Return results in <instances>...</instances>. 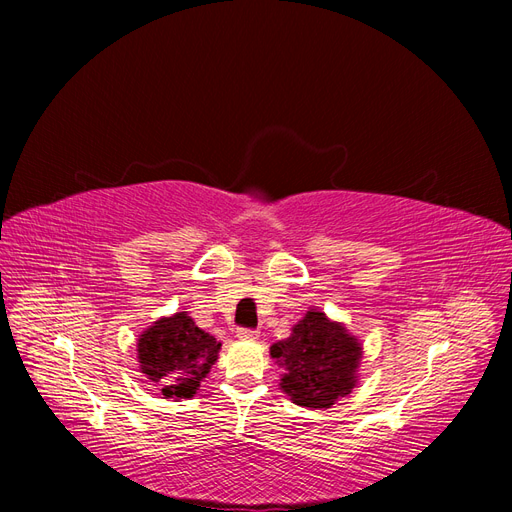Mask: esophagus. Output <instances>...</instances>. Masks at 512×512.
<instances>
[{
    "instance_id": "34e87169",
    "label": "esophagus",
    "mask_w": 512,
    "mask_h": 512,
    "mask_svg": "<svg viewBox=\"0 0 512 512\" xmlns=\"http://www.w3.org/2000/svg\"><path fill=\"white\" fill-rule=\"evenodd\" d=\"M237 337H241V339H256V337H258V331H256V329H245V327H241V329H237Z\"/></svg>"
}]
</instances>
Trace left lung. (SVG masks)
I'll return each instance as SVG.
<instances>
[{
    "instance_id": "8db88e82",
    "label": "left lung",
    "mask_w": 512,
    "mask_h": 512,
    "mask_svg": "<svg viewBox=\"0 0 512 512\" xmlns=\"http://www.w3.org/2000/svg\"><path fill=\"white\" fill-rule=\"evenodd\" d=\"M286 374L280 382L297 406L329 408L356 384L361 344L322 312H307L292 335L271 346Z\"/></svg>"
}]
</instances>
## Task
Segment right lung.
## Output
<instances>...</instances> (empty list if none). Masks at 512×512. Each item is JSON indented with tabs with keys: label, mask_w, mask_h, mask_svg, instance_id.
Masks as SVG:
<instances>
[{
	"label": "right lung",
	"mask_w": 512,
	"mask_h": 512,
	"mask_svg": "<svg viewBox=\"0 0 512 512\" xmlns=\"http://www.w3.org/2000/svg\"><path fill=\"white\" fill-rule=\"evenodd\" d=\"M220 342L198 329L194 320L179 312L160 318L138 339V363L151 382L162 386L166 397H192L200 380L218 361Z\"/></svg>",
	"instance_id": "right-lung-1"
}]
</instances>
